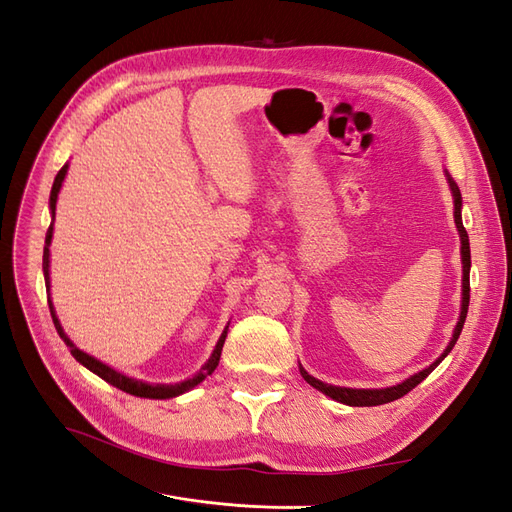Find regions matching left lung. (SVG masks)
Instances as JSON below:
<instances>
[{"label":"left lung","mask_w":512,"mask_h":512,"mask_svg":"<svg viewBox=\"0 0 512 512\" xmlns=\"http://www.w3.org/2000/svg\"><path fill=\"white\" fill-rule=\"evenodd\" d=\"M448 183H451V190H453V196H455V224H457V230H459V237H461V262H463V301H461V316H459V322L455 327V333H453V339L451 344L446 346V350L442 352L440 359L436 363H431L427 369L418 371V374H414L412 378L404 380L397 386H389V389H346V386H331V384H324L320 380H316L314 376H309L307 371L301 367V374L303 378L314 386V389L322 391L324 395H329L331 399L335 401H342V404L346 406H382V404H389V401H395L399 397L408 395L416 384H421L433 369H436L442 361L444 356L453 350V346L457 344L459 339V333L463 329V322H466V316H468V305H470V239H468V232L466 228H463V222H461V192L457 188V183L448 177Z\"/></svg>","instance_id":"obj_1"}]
</instances>
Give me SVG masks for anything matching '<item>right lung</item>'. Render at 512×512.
Returning <instances> with one entry per match:
<instances>
[{"label":"right lung","instance_id":"obj_1","mask_svg":"<svg viewBox=\"0 0 512 512\" xmlns=\"http://www.w3.org/2000/svg\"><path fill=\"white\" fill-rule=\"evenodd\" d=\"M66 173H68V164L59 170L57 177H55V181H53V190H51V213H53V218H55L57 194H59L61 181H64ZM51 237H53V222H51V226H49V232H46L44 256H42V269H44V280H46V286H49V245H51ZM49 309H51V316H53L55 329H57L59 337L64 339V342L70 346V352H72L74 359L79 361V363H83L87 369L94 371V374H98V376H100L102 380H106L108 384H113V386H117V389H121L123 393H130V395H136V397L168 399V397H177V395H181V393H185V391L194 389L196 384H200V382H203L207 376H211V374H213V369L218 367V363H220V356H222V348H224V339H226V331H224V333H222V337H220L218 346H215V350H213V354H211V359L207 361V365H205L203 369H200V374H198V376H194V378H190V380H185V382H179V384H145V382H141V380H134V378H128V376L119 374V371L111 369L108 365L100 363L98 359H94V356H89V354H85L83 350L76 348V346L70 342V339L66 337L64 329H61V324H59V320H57V316H55V309H53V303H51V301H49Z\"/></svg>","mask_w":512,"mask_h":512}]
</instances>
